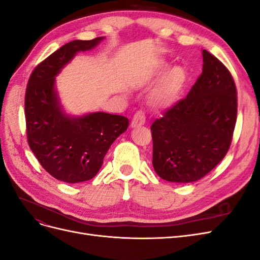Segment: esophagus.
Segmentation results:
<instances>
[{
  "instance_id": "esophagus-1",
  "label": "esophagus",
  "mask_w": 260,
  "mask_h": 260,
  "mask_svg": "<svg viewBox=\"0 0 260 260\" xmlns=\"http://www.w3.org/2000/svg\"><path fill=\"white\" fill-rule=\"evenodd\" d=\"M145 123V115L143 112H137L136 115L133 116L131 121V128H137L140 125H143Z\"/></svg>"
}]
</instances>
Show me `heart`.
<instances>
[{
    "mask_svg": "<svg viewBox=\"0 0 260 260\" xmlns=\"http://www.w3.org/2000/svg\"><path fill=\"white\" fill-rule=\"evenodd\" d=\"M168 68L167 62H160L152 73V76L158 77ZM187 81V74L181 66L169 68L158 80L152 90L149 101L157 107H169L174 105L181 93L184 90Z\"/></svg>",
    "mask_w": 260,
    "mask_h": 260,
    "instance_id": "1",
    "label": "heart"
}]
</instances>
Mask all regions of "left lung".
Segmentation results:
<instances>
[{
    "instance_id": "left-lung-1",
    "label": "left lung",
    "mask_w": 260,
    "mask_h": 260,
    "mask_svg": "<svg viewBox=\"0 0 260 260\" xmlns=\"http://www.w3.org/2000/svg\"><path fill=\"white\" fill-rule=\"evenodd\" d=\"M202 75L187 96L152 124L153 167L161 179L190 183L223 159L237 121L233 78L224 65L203 50Z\"/></svg>"
}]
</instances>
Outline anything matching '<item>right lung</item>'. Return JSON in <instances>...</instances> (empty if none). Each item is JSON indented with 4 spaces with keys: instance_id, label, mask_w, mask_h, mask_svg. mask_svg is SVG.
<instances>
[{
    "instance_id": "1",
    "label": "right lung",
    "mask_w": 260,
    "mask_h": 260,
    "mask_svg": "<svg viewBox=\"0 0 260 260\" xmlns=\"http://www.w3.org/2000/svg\"><path fill=\"white\" fill-rule=\"evenodd\" d=\"M104 37L62 45L31 74L25 98L28 143L41 166L67 183L96 176L115 140L128 129L129 119L104 112L68 114L58 95L56 77L79 52L90 51Z\"/></svg>"
}]
</instances>
